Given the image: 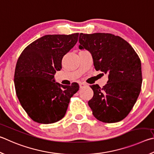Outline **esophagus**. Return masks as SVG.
Instances as JSON below:
<instances>
[{"mask_svg": "<svg viewBox=\"0 0 154 154\" xmlns=\"http://www.w3.org/2000/svg\"><path fill=\"white\" fill-rule=\"evenodd\" d=\"M85 85H87V84H86L85 83H83V82H80L79 83V88H83V87L85 86Z\"/></svg>", "mask_w": 154, "mask_h": 154, "instance_id": "34e87169", "label": "esophagus"}]
</instances>
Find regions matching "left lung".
Returning <instances> with one entry per match:
<instances>
[{
    "label": "left lung",
    "instance_id": "obj_1",
    "mask_svg": "<svg viewBox=\"0 0 154 154\" xmlns=\"http://www.w3.org/2000/svg\"><path fill=\"white\" fill-rule=\"evenodd\" d=\"M80 50L91 53L96 71L108 75V81L102 88L93 89L88 102L92 114L99 121L112 123L122 121L132 110L141 91V63L138 55L124 39L111 33H81Z\"/></svg>",
    "mask_w": 154,
    "mask_h": 154
}]
</instances>
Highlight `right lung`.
Returning <instances> with one entry per match:
<instances>
[{
  "label": "right lung",
  "instance_id": "add662e5",
  "mask_svg": "<svg viewBox=\"0 0 154 154\" xmlns=\"http://www.w3.org/2000/svg\"><path fill=\"white\" fill-rule=\"evenodd\" d=\"M79 33L46 35L27 46L19 57L15 71L16 94L33 121L51 124L65 116L70 98L79 90L77 83L64 86L55 82L62 59L76 44Z\"/></svg>",
  "mask_w": 154,
  "mask_h": 154
}]
</instances>
